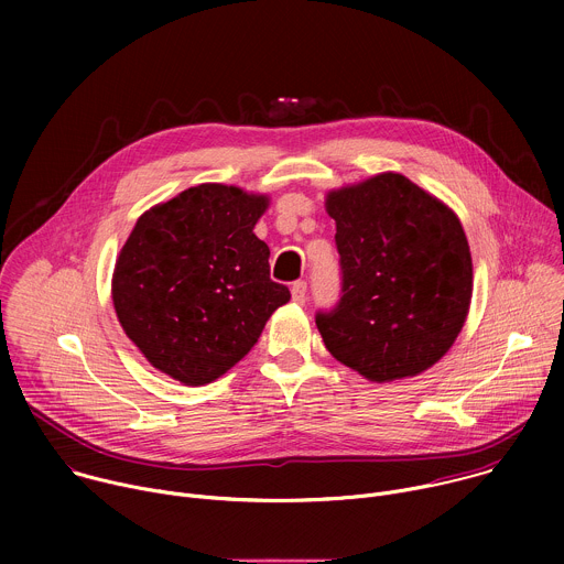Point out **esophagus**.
I'll return each instance as SVG.
<instances>
[{"instance_id":"34e87169","label":"esophagus","mask_w":564,"mask_h":564,"mask_svg":"<svg viewBox=\"0 0 564 564\" xmlns=\"http://www.w3.org/2000/svg\"><path fill=\"white\" fill-rule=\"evenodd\" d=\"M305 292H307L305 281H296V283H292V301H294V303L303 305V303H305Z\"/></svg>"}]
</instances>
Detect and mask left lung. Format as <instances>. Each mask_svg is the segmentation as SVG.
<instances>
[{"label":"left lung","mask_w":564,"mask_h":564,"mask_svg":"<svg viewBox=\"0 0 564 564\" xmlns=\"http://www.w3.org/2000/svg\"><path fill=\"white\" fill-rule=\"evenodd\" d=\"M344 288L316 314L328 352L368 381L415 377L455 344L473 296L457 214L406 176L383 172L330 189Z\"/></svg>","instance_id":"8db88e82"}]
</instances>
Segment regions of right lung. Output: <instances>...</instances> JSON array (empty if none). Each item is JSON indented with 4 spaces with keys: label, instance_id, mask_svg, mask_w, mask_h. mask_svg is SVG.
Segmentation results:
<instances>
[{
    "label": "right lung",
    "instance_id": "1",
    "mask_svg": "<svg viewBox=\"0 0 564 564\" xmlns=\"http://www.w3.org/2000/svg\"><path fill=\"white\" fill-rule=\"evenodd\" d=\"M268 194L203 183L149 207L122 246L111 299L124 335L185 386L223 377L290 301L254 225Z\"/></svg>",
    "mask_w": 564,
    "mask_h": 564
}]
</instances>
